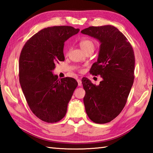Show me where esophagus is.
<instances>
[{"instance_id":"esophagus-1","label":"esophagus","mask_w":153,"mask_h":153,"mask_svg":"<svg viewBox=\"0 0 153 153\" xmlns=\"http://www.w3.org/2000/svg\"><path fill=\"white\" fill-rule=\"evenodd\" d=\"M77 84H78V86H81L82 85V80L80 79H77Z\"/></svg>"}]
</instances>
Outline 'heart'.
Instances as JSON below:
<instances>
[{"mask_svg": "<svg viewBox=\"0 0 153 153\" xmlns=\"http://www.w3.org/2000/svg\"><path fill=\"white\" fill-rule=\"evenodd\" d=\"M79 44L80 47H81V48L85 52V53H86L87 51L90 50H94L95 44L93 42V40H92L91 39H89V38H84V39H82L79 41ZM78 70L80 72H82L84 71V69H83L82 67H79Z\"/></svg>", "mask_w": 153, "mask_h": 153, "instance_id": "heart-1", "label": "heart"}]
</instances>
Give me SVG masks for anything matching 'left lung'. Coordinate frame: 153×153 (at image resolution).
I'll list each match as a JSON object with an SVG mask.
<instances>
[{
	"instance_id": "obj_1",
	"label": "left lung",
	"mask_w": 153,
	"mask_h": 153,
	"mask_svg": "<svg viewBox=\"0 0 153 153\" xmlns=\"http://www.w3.org/2000/svg\"><path fill=\"white\" fill-rule=\"evenodd\" d=\"M100 40L97 62L90 73L100 76L98 86L86 77L82 79L86 91L84 103L88 117L96 123H107L125 107L134 79L135 56L127 38L113 25L90 26L81 31Z\"/></svg>"
}]
</instances>
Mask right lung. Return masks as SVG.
I'll use <instances>...</instances> for the list:
<instances>
[{"mask_svg":"<svg viewBox=\"0 0 153 153\" xmlns=\"http://www.w3.org/2000/svg\"><path fill=\"white\" fill-rule=\"evenodd\" d=\"M79 31L68 25L44 28L32 36L21 51V87L31 111L45 122L56 123L65 117L77 86L74 78L59 79L52 71L56 63L65 60V41Z\"/></svg>","mask_w":153,"mask_h":153,"instance_id":"add662e5","label":"right lung"}]
</instances>
